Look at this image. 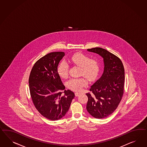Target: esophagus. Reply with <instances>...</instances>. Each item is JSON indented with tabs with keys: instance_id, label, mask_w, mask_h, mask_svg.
<instances>
[{
	"instance_id": "obj_1",
	"label": "esophagus",
	"mask_w": 147,
	"mask_h": 147,
	"mask_svg": "<svg viewBox=\"0 0 147 147\" xmlns=\"http://www.w3.org/2000/svg\"><path fill=\"white\" fill-rule=\"evenodd\" d=\"M80 94V93L78 92H76L75 93V94L76 96H78Z\"/></svg>"
}]
</instances>
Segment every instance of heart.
<instances>
[{"label":"heart","mask_w":147,"mask_h":147,"mask_svg":"<svg viewBox=\"0 0 147 147\" xmlns=\"http://www.w3.org/2000/svg\"><path fill=\"white\" fill-rule=\"evenodd\" d=\"M68 61L80 67V75H84L90 80H95L99 70V63L96 59H90L88 56L82 53H76L69 59ZM69 65L64 60L62 61L57 66L59 76L65 78L68 76ZM88 84V80L84 77L72 78L67 83V86L74 91H80Z\"/></svg>","instance_id":"b5f03b06"}]
</instances>
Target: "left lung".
Instances as JSON below:
<instances>
[{"instance_id": "left-lung-1", "label": "left lung", "mask_w": 147, "mask_h": 147, "mask_svg": "<svg viewBox=\"0 0 147 147\" xmlns=\"http://www.w3.org/2000/svg\"><path fill=\"white\" fill-rule=\"evenodd\" d=\"M104 59V70L93 84L88 97L86 109L92 117L102 119L113 113L124 93L125 69L121 59L105 49L96 47L87 49Z\"/></svg>"}]
</instances>
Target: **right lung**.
I'll use <instances>...</instances> for the list:
<instances>
[{"mask_svg": "<svg viewBox=\"0 0 147 147\" xmlns=\"http://www.w3.org/2000/svg\"><path fill=\"white\" fill-rule=\"evenodd\" d=\"M65 55L62 51L51 52L38 60L29 77L30 94L38 112L47 119L57 120L68 111L75 97L71 90H65L57 72V66Z\"/></svg>", "mask_w": 147, "mask_h": 147, "instance_id": "1", "label": "right lung"}]
</instances>
